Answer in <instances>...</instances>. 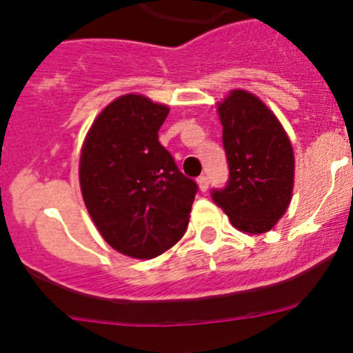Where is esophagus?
<instances>
[{"label": "esophagus", "mask_w": 353, "mask_h": 353, "mask_svg": "<svg viewBox=\"0 0 353 353\" xmlns=\"http://www.w3.org/2000/svg\"><path fill=\"white\" fill-rule=\"evenodd\" d=\"M198 186H199V191H203V193H205V191L208 190V177L199 176L198 177Z\"/></svg>", "instance_id": "1"}]
</instances>
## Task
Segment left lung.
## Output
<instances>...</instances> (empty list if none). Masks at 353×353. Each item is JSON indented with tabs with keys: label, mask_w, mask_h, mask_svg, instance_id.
<instances>
[{
	"label": "left lung",
	"mask_w": 353,
	"mask_h": 353,
	"mask_svg": "<svg viewBox=\"0 0 353 353\" xmlns=\"http://www.w3.org/2000/svg\"><path fill=\"white\" fill-rule=\"evenodd\" d=\"M229 181L212 199L236 229L263 234L287 212L294 190V150L285 130L263 101L232 90L219 104Z\"/></svg>",
	"instance_id": "8db88e82"
}]
</instances>
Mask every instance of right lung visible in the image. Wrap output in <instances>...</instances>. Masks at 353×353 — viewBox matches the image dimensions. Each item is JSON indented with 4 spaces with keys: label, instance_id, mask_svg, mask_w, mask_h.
<instances>
[{
    "label": "right lung",
    "instance_id": "obj_1",
    "mask_svg": "<svg viewBox=\"0 0 353 353\" xmlns=\"http://www.w3.org/2000/svg\"><path fill=\"white\" fill-rule=\"evenodd\" d=\"M169 108L143 95H121L97 116L80 155V188L95 227L110 248L152 259L186 232L198 184L160 145Z\"/></svg>",
    "mask_w": 353,
    "mask_h": 353
}]
</instances>
